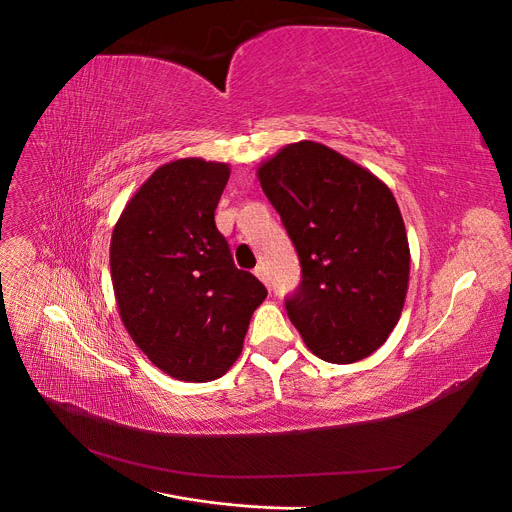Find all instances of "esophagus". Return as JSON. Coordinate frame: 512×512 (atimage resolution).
I'll use <instances>...</instances> for the list:
<instances>
[{
  "mask_svg": "<svg viewBox=\"0 0 512 512\" xmlns=\"http://www.w3.org/2000/svg\"><path fill=\"white\" fill-rule=\"evenodd\" d=\"M254 275L258 277V280H260L262 284H269V275H267V269H265V267H256V269H254Z\"/></svg>",
  "mask_w": 512,
  "mask_h": 512,
  "instance_id": "esophagus-1",
  "label": "esophagus"
}]
</instances>
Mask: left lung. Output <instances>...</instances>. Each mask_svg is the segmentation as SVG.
<instances>
[{
    "label": "left lung",
    "instance_id": "left-lung-1",
    "mask_svg": "<svg viewBox=\"0 0 512 512\" xmlns=\"http://www.w3.org/2000/svg\"><path fill=\"white\" fill-rule=\"evenodd\" d=\"M258 179L301 260L286 312L305 346L337 365L374 354L395 329L410 280L408 235L389 185L314 141L277 151Z\"/></svg>",
    "mask_w": 512,
    "mask_h": 512
}]
</instances>
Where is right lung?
Wrapping results in <instances>:
<instances>
[{"label":"right lung","instance_id":"1","mask_svg":"<svg viewBox=\"0 0 512 512\" xmlns=\"http://www.w3.org/2000/svg\"><path fill=\"white\" fill-rule=\"evenodd\" d=\"M230 177L224 162L160 166L121 211L111 280L123 327L147 359L185 382L222 378L267 288L235 267L215 226Z\"/></svg>","mask_w":512,"mask_h":512}]
</instances>
